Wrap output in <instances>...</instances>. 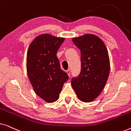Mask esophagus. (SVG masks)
I'll use <instances>...</instances> for the list:
<instances>
[{
	"label": "esophagus",
	"instance_id": "34e87169",
	"mask_svg": "<svg viewBox=\"0 0 131 131\" xmlns=\"http://www.w3.org/2000/svg\"><path fill=\"white\" fill-rule=\"evenodd\" d=\"M66 73H67V74L69 75V76H70V74H71V72H70V70H67L66 71Z\"/></svg>",
	"mask_w": 131,
	"mask_h": 131
}]
</instances>
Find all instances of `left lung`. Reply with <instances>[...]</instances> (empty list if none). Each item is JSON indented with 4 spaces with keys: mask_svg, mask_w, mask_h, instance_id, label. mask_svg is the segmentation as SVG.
<instances>
[{
    "mask_svg": "<svg viewBox=\"0 0 131 131\" xmlns=\"http://www.w3.org/2000/svg\"><path fill=\"white\" fill-rule=\"evenodd\" d=\"M80 51L81 70L71 79L79 99L94 101L103 90L110 73V60L104 43L95 35L87 34L73 39Z\"/></svg>",
    "mask_w": 131,
    "mask_h": 131,
    "instance_id": "obj_1",
    "label": "left lung"
}]
</instances>
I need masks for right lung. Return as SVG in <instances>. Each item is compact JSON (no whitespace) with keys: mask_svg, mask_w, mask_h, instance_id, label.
Segmentation results:
<instances>
[{"mask_svg":"<svg viewBox=\"0 0 131 131\" xmlns=\"http://www.w3.org/2000/svg\"><path fill=\"white\" fill-rule=\"evenodd\" d=\"M65 40L43 34L30 45L27 55V71L36 94L48 103L58 99L64 83L69 79L61 69L57 52Z\"/></svg>","mask_w":131,"mask_h":131,"instance_id":"add662e5","label":"right lung"}]
</instances>
